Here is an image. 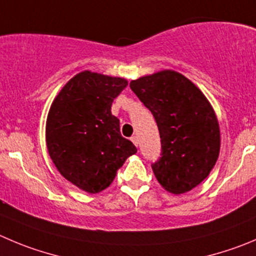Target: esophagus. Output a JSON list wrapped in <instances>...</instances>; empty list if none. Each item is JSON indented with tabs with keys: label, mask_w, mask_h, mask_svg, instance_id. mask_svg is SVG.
I'll list each match as a JSON object with an SVG mask.
<instances>
[{
	"label": "esophagus",
	"mask_w": 256,
	"mask_h": 256,
	"mask_svg": "<svg viewBox=\"0 0 256 256\" xmlns=\"http://www.w3.org/2000/svg\"><path fill=\"white\" fill-rule=\"evenodd\" d=\"M130 140H132V142L134 143V146H137V147H138V144H140V140H138L137 136H133V137L130 138Z\"/></svg>",
	"instance_id": "1"
}]
</instances>
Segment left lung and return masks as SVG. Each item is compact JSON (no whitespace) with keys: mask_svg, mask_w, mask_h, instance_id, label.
I'll return each instance as SVG.
<instances>
[{"mask_svg":"<svg viewBox=\"0 0 256 256\" xmlns=\"http://www.w3.org/2000/svg\"><path fill=\"white\" fill-rule=\"evenodd\" d=\"M130 86L160 130L162 152L152 164L156 178L171 194L191 191L208 176L220 153V128L210 102L174 70L132 80Z\"/></svg>","mask_w":256,"mask_h":256,"instance_id":"8db88e82","label":"left lung"}]
</instances>
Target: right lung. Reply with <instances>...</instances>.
I'll return each mask as SVG.
<instances>
[{"instance_id":"add662e5","label":"right lung","mask_w":256,"mask_h":256,"mask_svg":"<svg viewBox=\"0 0 256 256\" xmlns=\"http://www.w3.org/2000/svg\"><path fill=\"white\" fill-rule=\"evenodd\" d=\"M128 85L123 78L79 72L65 84L50 106L46 144L58 171L89 194L113 182L116 171L137 152L122 137L112 103Z\"/></svg>"}]
</instances>
